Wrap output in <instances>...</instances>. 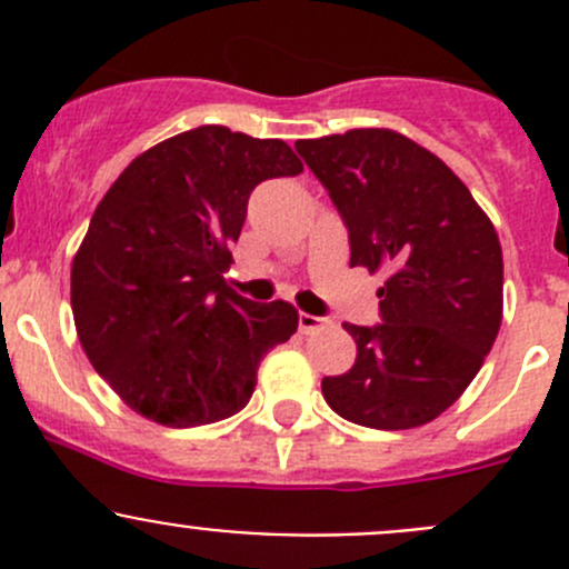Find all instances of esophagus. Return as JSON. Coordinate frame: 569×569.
<instances>
[{"instance_id":"esophagus-1","label":"esophagus","mask_w":569,"mask_h":569,"mask_svg":"<svg viewBox=\"0 0 569 569\" xmlns=\"http://www.w3.org/2000/svg\"><path fill=\"white\" fill-rule=\"evenodd\" d=\"M330 325V319L325 317H311V313H300V332H317V330H325V327Z\"/></svg>"}]
</instances>
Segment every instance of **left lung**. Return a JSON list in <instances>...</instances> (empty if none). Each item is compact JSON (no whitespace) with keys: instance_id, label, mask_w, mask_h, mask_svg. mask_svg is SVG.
Returning a JSON list of instances; mask_svg holds the SVG:
<instances>
[{"instance_id":"1","label":"left lung","mask_w":569,"mask_h":569,"mask_svg":"<svg viewBox=\"0 0 569 569\" xmlns=\"http://www.w3.org/2000/svg\"><path fill=\"white\" fill-rule=\"evenodd\" d=\"M349 231V267L386 269L382 321L343 325L358 343L327 405L371 429L435 421L473 382L503 313V256L490 217L443 159L391 129L297 140Z\"/></svg>"}]
</instances>
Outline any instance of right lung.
Segmentation results:
<instances>
[{"mask_svg": "<svg viewBox=\"0 0 569 569\" xmlns=\"http://www.w3.org/2000/svg\"><path fill=\"white\" fill-rule=\"evenodd\" d=\"M297 173L283 140L198 126L140 153L96 206L71 267L73 321L93 369L148 421L231 418L263 355L297 332L295 306L244 300L222 278L252 189Z\"/></svg>", "mask_w": 569, "mask_h": 569, "instance_id": "obj_1", "label": "right lung"}]
</instances>
